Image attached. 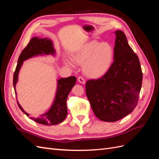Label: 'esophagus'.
<instances>
[{
    "instance_id": "esophagus-1",
    "label": "esophagus",
    "mask_w": 159,
    "mask_h": 159,
    "mask_svg": "<svg viewBox=\"0 0 159 159\" xmlns=\"http://www.w3.org/2000/svg\"><path fill=\"white\" fill-rule=\"evenodd\" d=\"M78 82H80L81 84H85V80L82 78V77H79L78 78Z\"/></svg>"
}]
</instances>
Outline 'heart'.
<instances>
[{"label":"heart","instance_id":"obj_1","mask_svg":"<svg viewBox=\"0 0 159 159\" xmlns=\"http://www.w3.org/2000/svg\"><path fill=\"white\" fill-rule=\"evenodd\" d=\"M115 51L108 42L91 40L78 46L71 52L72 60L64 57V64L74 67V62L83 64L84 74L90 78L97 79L109 71L114 59Z\"/></svg>","mask_w":159,"mask_h":159}]
</instances>
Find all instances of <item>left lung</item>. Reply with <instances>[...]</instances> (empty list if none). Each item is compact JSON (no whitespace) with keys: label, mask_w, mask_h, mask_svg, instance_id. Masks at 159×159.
<instances>
[{"label":"left lung","mask_w":159,"mask_h":159,"mask_svg":"<svg viewBox=\"0 0 159 159\" xmlns=\"http://www.w3.org/2000/svg\"><path fill=\"white\" fill-rule=\"evenodd\" d=\"M113 62L102 78L85 84V93L95 116L115 122L136 107L141 89L143 73L140 61L121 30L115 32Z\"/></svg>","instance_id":"obj_1"}]
</instances>
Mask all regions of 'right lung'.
Masks as SVG:
<instances>
[{"label":"right lung","mask_w":159,"mask_h":159,"mask_svg":"<svg viewBox=\"0 0 159 159\" xmlns=\"http://www.w3.org/2000/svg\"><path fill=\"white\" fill-rule=\"evenodd\" d=\"M48 55L56 56V51L53 42L48 38H40L34 37L31 38L28 44L22 50L18 57V64L14 74L13 85L16 95V85L18 80V74L24 61L34 56ZM75 81L76 78L75 76H70L66 78H62L57 80L55 98L50 108L46 112L42 113L39 117H30V118L38 123L45 125H53L59 124L63 121L68 113L66 100L70 91L75 85ZM17 103L22 111L25 113L28 117L30 115L22 109L18 101Z\"/></svg>","instance_id":"add662e5"}]
</instances>
